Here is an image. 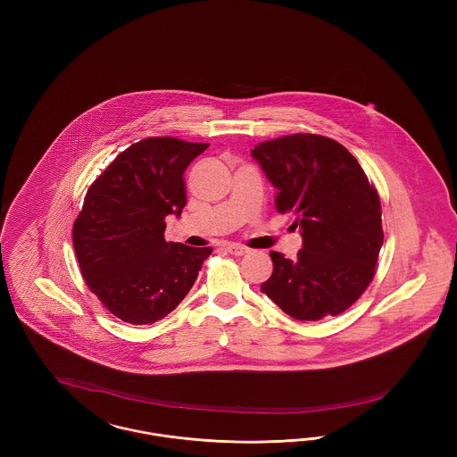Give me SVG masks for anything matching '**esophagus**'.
<instances>
[{"label": "esophagus", "instance_id": "1", "mask_svg": "<svg viewBox=\"0 0 457 457\" xmlns=\"http://www.w3.org/2000/svg\"><path fill=\"white\" fill-rule=\"evenodd\" d=\"M226 250H228L231 255H245V253H248V248H246V246L237 245V243L226 245Z\"/></svg>", "mask_w": 457, "mask_h": 457}]
</instances>
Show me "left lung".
I'll return each mask as SVG.
<instances>
[{"label": "left lung", "mask_w": 457, "mask_h": 457, "mask_svg": "<svg viewBox=\"0 0 457 457\" xmlns=\"http://www.w3.org/2000/svg\"><path fill=\"white\" fill-rule=\"evenodd\" d=\"M252 157L278 190V212L295 218L303 239L293 261L270 252L262 293L296 320L345 312L367 289L384 243L377 190L348 149L322 135L267 140Z\"/></svg>", "instance_id": "8db88e82"}]
</instances>
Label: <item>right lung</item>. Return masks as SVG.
<instances>
[{"instance_id": "right-lung-1", "label": "right lung", "mask_w": 457, "mask_h": 457, "mask_svg": "<svg viewBox=\"0 0 457 457\" xmlns=\"http://www.w3.org/2000/svg\"><path fill=\"white\" fill-rule=\"evenodd\" d=\"M209 144L174 137L140 140L120 154L87 190L73 246L88 289L123 322L145 326L188 295L211 246L164 238V219L187 204L183 173Z\"/></svg>"}]
</instances>
